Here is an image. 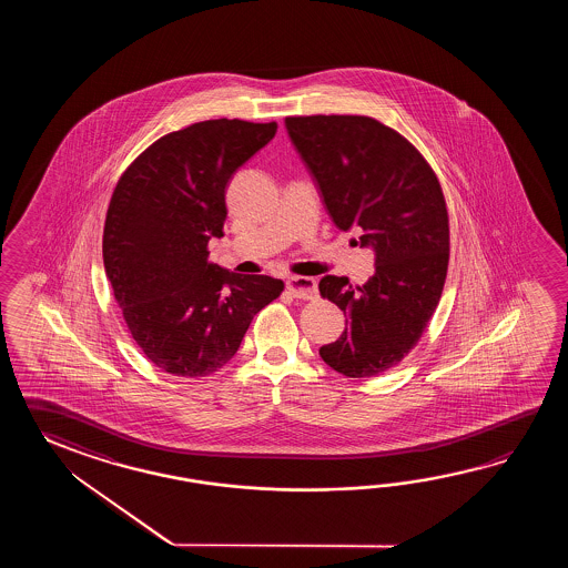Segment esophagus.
<instances>
[{"instance_id": "obj_1", "label": "esophagus", "mask_w": 568, "mask_h": 568, "mask_svg": "<svg viewBox=\"0 0 568 568\" xmlns=\"http://www.w3.org/2000/svg\"><path fill=\"white\" fill-rule=\"evenodd\" d=\"M286 288L294 298H302V301H311L318 294L316 280L308 278V276H292L286 280Z\"/></svg>"}]
</instances>
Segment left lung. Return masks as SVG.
Returning a JSON list of instances; mask_svg holds the SVG:
<instances>
[{
    "instance_id": "obj_1",
    "label": "left lung",
    "mask_w": 568,
    "mask_h": 568,
    "mask_svg": "<svg viewBox=\"0 0 568 568\" xmlns=\"http://www.w3.org/2000/svg\"><path fill=\"white\" fill-rule=\"evenodd\" d=\"M290 142L338 230L362 233L375 255L363 286L318 282L347 314L345 331L318 353L347 377L384 374L404 359L435 314L448 266L447 203L435 172L398 132L363 115L286 118Z\"/></svg>"
}]
</instances>
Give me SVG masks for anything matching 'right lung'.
Wrapping results in <instances>:
<instances>
[{"label":"right lung","mask_w":568,"mask_h":568,"mask_svg":"<svg viewBox=\"0 0 568 568\" xmlns=\"http://www.w3.org/2000/svg\"><path fill=\"white\" fill-rule=\"evenodd\" d=\"M278 123L209 120L150 145L121 176L103 230V264L125 325L162 372L203 377L242 345L284 282L206 257L223 237L225 189Z\"/></svg>","instance_id":"add662e5"}]
</instances>
